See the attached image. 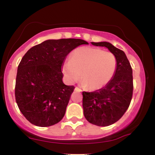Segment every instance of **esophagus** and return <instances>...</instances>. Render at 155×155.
I'll return each instance as SVG.
<instances>
[{
    "label": "esophagus",
    "mask_w": 155,
    "mask_h": 155,
    "mask_svg": "<svg viewBox=\"0 0 155 155\" xmlns=\"http://www.w3.org/2000/svg\"><path fill=\"white\" fill-rule=\"evenodd\" d=\"M75 91L78 92H81V90L80 88L77 87H75Z\"/></svg>",
    "instance_id": "esophagus-1"
}]
</instances>
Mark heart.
Here are the masks:
<instances>
[{"mask_svg":"<svg viewBox=\"0 0 155 155\" xmlns=\"http://www.w3.org/2000/svg\"><path fill=\"white\" fill-rule=\"evenodd\" d=\"M116 56L110 51L93 47H79L65 60L62 71L65 79L73 84L80 79L82 85L91 90L104 87L116 72Z\"/></svg>","mask_w":155,"mask_h":155,"instance_id":"b5f03b06","label":"heart"}]
</instances>
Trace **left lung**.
I'll use <instances>...</instances> for the list:
<instances>
[{
    "instance_id": "obj_1",
    "label": "left lung",
    "mask_w": 155,
    "mask_h": 155,
    "mask_svg": "<svg viewBox=\"0 0 155 155\" xmlns=\"http://www.w3.org/2000/svg\"><path fill=\"white\" fill-rule=\"evenodd\" d=\"M105 47L116 56V72L111 81L96 91L83 92L84 115L91 124L101 127L111 125L123 116L133 96V71L123 51L106 41L91 42Z\"/></svg>"
}]
</instances>
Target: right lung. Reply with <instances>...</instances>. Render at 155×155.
Masks as SVG:
<instances>
[{"label":"right lung","instance_id":"obj_1","mask_svg":"<svg viewBox=\"0 0 155 155\" xmlns=\"http://www.w3.org/2000/svg\"><path fill=\"white\" fill-rule=\"evenodd\" d=\"M82 39L44 41L29 49L17 68L15 98L24 117L38 127H49L63 118L74 86L63 81L62 67L66 56Z\"/></svg>","mask_w":155,"mask_h":155}]
</instances>
